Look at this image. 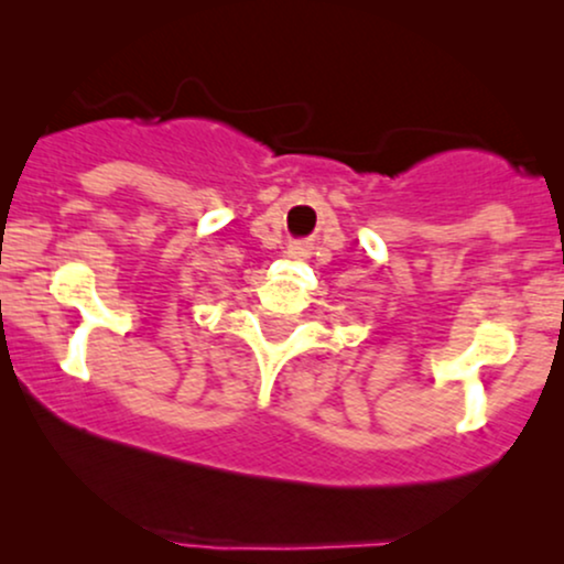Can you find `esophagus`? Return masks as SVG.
<instances>
[{"mask_svg": "<svg viewBox=\"0 0 564 564\" xmlns=\"http://www.w3.org/2000/svg\"><path fill=\"white\" fill-rule=\"evenodd\" d=\"M294 254H304V249H302V246H296V249H294Z\"/></svg>", "mask_w": 564, "mask_h": 564, "instance_id": "34e87169", "label": "esophagus"}]
</instances>
